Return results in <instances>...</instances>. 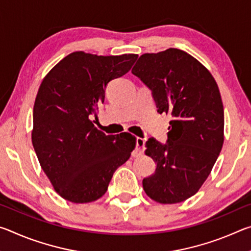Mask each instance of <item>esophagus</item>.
Masks as SVG:
<instances>
[{"label":"esophagus","instance_id":"esophagus-1","mask_svg":"<svg viewBox=\"0 0 251 251\" xmlns=\"http://www.w3.org/2000/svg\"><path fill=\"white\" fill-rule=\"evenodd\" d=\"M144 146H145V139L137 137V139H136V147H137L138 154H143Z\"/></svg>","mask_w":251,"mask_h":251}]
</instances>
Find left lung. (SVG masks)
<instances>
[{
    "label": "left lung",
    "mask_w": 251,
    "mask_h": 251,
    "mask_svg": "<svg viewBox=\"0 0 251 251\" xmlns=\"http://www.w3.org/2000/svg\"><path fill=\"white\" fill-rule=\"evenodd\" d=\"M131 73L151 90L157 112L172 116L167 143L146 142L145 154L157 167L143 188L157 202H181L198 192L223 148L218 85L201 62L178 49L143 54Z\"/></svg>",
    "instance_id": "left-lung-1"
}]
</instances>
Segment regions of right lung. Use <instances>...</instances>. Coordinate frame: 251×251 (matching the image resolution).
<instances>
[{
    "label": "right lung",
    "instance_id": "add662e5",
    "mask_svg": "<svg viewBox=\"0 0 251 251\" xmlns=\"http://www.w3.org/2000/svg\"><path fill=\"white\" fill-rule=\"evenodd\" d=\"M137 54L67 55L42 80L33 108L32 143L55 192L66 201H95L136 145L129 133L105 135L95 127L110 80L125 75Z\"/></svg>",
    "mask_w": 251,
    "mask_h": 251
}]
</instances>
